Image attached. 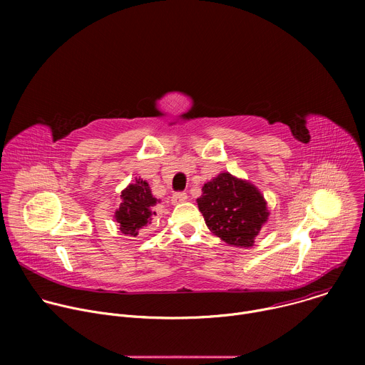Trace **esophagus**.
<instances>
[{"mask_svg": "<svg viewBox=\"0 0 365 365\" xmlns=\"http://www.w3.org/2000/svg\"><path fill=\"white\" fill-rule=\"evenodd\" d=\"M187 197H189V196H187L186 193H175L173 197H172V203H173V205H178V203L186 202Z\"/></svg>", "mask_w": 365, "mask_h": 365, "instance_id": "34e87169", "label": "esophagus"}]
</instances>
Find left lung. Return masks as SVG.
<instances>
[{
	"label": "left lung",
	"mask_w": 365,
	"mask_h": 365,
	"mask_svg": "<svg viewBox=\"0 0 365 365\" xmlns=\"http://www.w3.org/2000/svg\"><path fill=\"white\" fill-rule=\"evenodd\" d=\"M196 202L210 231L232 247H252L270 215L258 187L230 172L206 182Z\"/></svg>",
	"instance_id": "left-lung-1"
}]
</instances>
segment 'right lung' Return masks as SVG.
Instances as JSON below:
<instances>
[{
    "label": "right lung",
    "instance_id": "add662e5",
    "mask_svg": "<svg viewBox=\"0 0 365 365\" xmlns=\"http://www.w3.org/2000/svg\"><path fill=\"white\" fill-rule=\"evenodd\" d=\"M160 203V199L154 197L147 180L135 178L121 192V203L114 214L115 222L124 235L137 237L140 230L148 227L155 214L154 206Z\"/></svg>",
    "mask_w": 365,
    "mask_h": 365
}]
</instances>
